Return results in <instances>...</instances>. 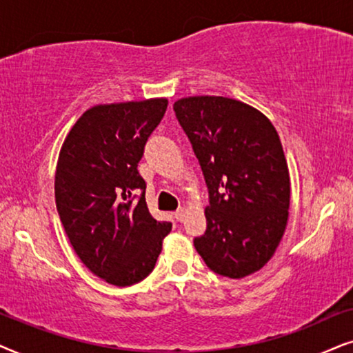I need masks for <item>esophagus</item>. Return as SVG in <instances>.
<instances>
[{
  "mask_svg": "<svg viewBox=\"0 0 353 353\" xmlns=\"http://www.w3.org/2000/svg\"><path fill=\"white\" fill-rule=\"evenodd\" d=\"M185 213H187L185 208H179L176 211V213H174V218H176V221H179V223H182V221H184V218H185Z\"/></svg>",
  "mask_w": 353,
  "mask_h": 353,
  "instance_id": "1",
  "label": "esophagus"
}]
</instances>
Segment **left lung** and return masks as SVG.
I'll use <instances>...</instances> for the list:
<instances>
[{"instance_id":"8db88e82","label":"left lung","mask_w":353,"mask_h":353,"mask_svg":"<svg viewBox=\"0 0 353 353\" xmlns=\"http://www.w3.org/2000/svg\"><path fill=\"white\" fill-rule=\"evenodd\" d=\"M208 187L206 231L194 245L216 274L241 279L274 255L289 216V169L270 119L224 97L174 103Z\"/></svg>"}]
</instances>
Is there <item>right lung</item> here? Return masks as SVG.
<instances>
[{"instance_id": "right-lung-1", "label": "right lung", "mask_w": 353, "mask_h": 353, "mask_svg": "<svg viewBox=\"0 0 353 353\" xmlns=\"http://www.w3.org/2000/svg\"><path fill=\"white\" fill-rule=\"evenodd\" d=\"M166 108V98L93 106L59 153L54 196L65 236L83 265L117 288L147 278L172 228L150 214L137 169Z\"/></svg>"}]
</instances>
